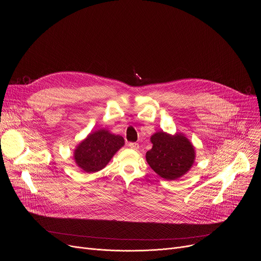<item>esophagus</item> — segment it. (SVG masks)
I'll list each match as a JSON object with an SVG mask.
<instances>
[{
  "label": "esophagus",
  "mask_w": 261,
  "mask_h": 261,
  "mask_svg": "<svg viewBox=\"0 0 261 261\" xmlns=\"http://www.w3.org/2000/svg\"><path fill=\"white\" fill-rule=\"evenodd\" d=\"M128 146L131 148V149H134V150H137L139 148V144L138 143H135V142H130L128 144Z\"/></svg>",
  "instance_id": "34e87169"
}]
</instances>
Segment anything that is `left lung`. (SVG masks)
<instances>
[{"label":"left lung","instance_id":"8db88e82","mask_svg":"<svg viewBox=\"0 0 261 261\" xmlns=\"http://www.w3.org/2000/svg\"><path fill=\"white\" fill-rule=\"evenodd\" d=\"M153 146L146 152V161L159 176L174 180L186 174L194 164L196 152L182 134L156 132L150 138Z\"/></svg>","mask_w":261,"mask_h":261}]
</instances>
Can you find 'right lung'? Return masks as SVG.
<instances>
[{"instance_id": "1", "label": "right lung", "mask_w": 261, "mask_h": 261, "mask_svg": "<svg viewBox=\"0 0 261 261\" xmlns=\"http://www.w3.org/2000/svg\"><path fill=\"white\" fill-rule=\"evenodd\" d=\"M120 135L100 129L90 133L75 148L73 157L77 166L86 172H96L103 169L114 154L124 145Z\"/></svg>"}]
</instances>
